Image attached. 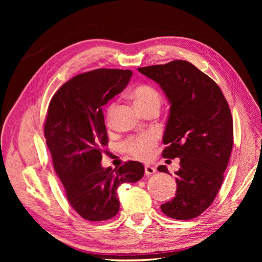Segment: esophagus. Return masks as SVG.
I'll return each mask as SVG.
<instances>
[{"label": "esophagus", "instance_id": "esophagus-1", "mask_svg": "<svg viewBox=\"0 0 262 262\" xmlns=\"http://www.w3.org/2000/svg\"><path fill=\"white\" fill-rule=\"evenodd\" d=\"M144 170H145V175H146V176H150V175H153V173L156 171V168L154 167V166L145 165Z\"/></svg>", "mask_w": 262, "mask_h": 262}]
</instances>
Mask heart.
I'll return each instance as SVG.
<instances>
[{
	"label": "heart",
	"instance_id": "heart-1",
	"mask_svg": "<svg viewBox=\"0 0 262 262\" xmlns=\"http://www.w3.org/2000/svg\"><path fill=\"white\" fill-rule=\"evenodd\" d=\"M132 97L140 110H144L150 106L161 105V95L154 87L149 85H140L132 92ZM116 110V104L108 107L107 116L110 119ZM156 134L153 132L143 133L140 136L132 137L123 143V148L132 156L146 160L153 152V147L156 143Z\"/></svg>",
	"mask_w": 262,
	"mask_h": 262
}]
</instances>
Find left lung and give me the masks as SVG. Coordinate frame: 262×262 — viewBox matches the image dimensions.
I'll return each instance as SVG.
<instances>
[{"label":"left lung","instance_id":"obj_1","mask_svg":"<svg viewBox=\"0 0 262 262\" xmlns=\"http://www.w3.org/2000/svg\"><path fill=\"white\" fill-rule=\"evenodd\" d=\"M138 70L160 85L170 105L163 157L180 158L176 195L161 209L175 220L199 216L215 199L232 152L233 119L227 101L217 84L188 61ZM157 170L169 173L165 165Z\"/></svg>","mask_w":262,"mask_h":262}]
</instances>
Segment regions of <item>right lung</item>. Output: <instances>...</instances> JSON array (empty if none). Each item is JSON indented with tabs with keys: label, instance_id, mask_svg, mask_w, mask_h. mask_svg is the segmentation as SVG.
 Returning <instances> with one entry per match:
<instances>
[{
	"label": "right lung",
	"instance_id": "1",
	"mask_svg": "<svg viewBox=\"0 0 262 262\" xmlns=\"http://www.w3.org/2000/svg\"><path fill=\"white\" fill-rule=\"evenodd\" d=\"M130 70L97 69L71 78L54 94L45 124L53 167L72 208L89 221L114 217L117 189L137 182L144 166L130 161L118 169L101 166L108 137L102 106L129 84Z\"/></svg>",
	"mask_w": 262,
	"mask_h": 262
}]
</instances>
